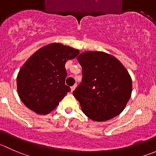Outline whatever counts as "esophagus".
I'll list each match as a JSON object with an SVG mask.
<instances>
[{
    "instance_id": "1",
    "label": "esophagus",
    "mask_w": 156,
    "mask_h": 156,
    "mask_svg": "<svg viewBox=\"0 0 156 156\" xmlns=\"http://www.w3.org/2000/svg\"><path fill=\"white\" fill-rule=\"evenodd\" d=\"M75 87H76V85H74V86H72V87H71V91L73 92L74 90H75Z\"/></svg>"
}]
</instances>
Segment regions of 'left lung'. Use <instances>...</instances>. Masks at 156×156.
<instances>
[{"label":"left lung","instance_id":"1","mask_svg":"<svg viewBox=\"0 0 156 156\" xmlns=\"http://www.w3.org/2000/svg\"><path fill=\"white\" fill-rule=\"evenodd\" d=\"M82 67V82L73 95L83 113L94 121L120 114L132 93V79L121 62L104 52L87 51L77 57Z\"/></svg>","mask_w":156,"mask_h":156}]
</instances>
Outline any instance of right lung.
Instances as JSON below:
<instances>
[{
	"mask_svg": "<svg viewBox=\"0 0 156 156\" xmlns=\"http://www.w3.org/2000/svg\"><path fill=\"white\" fill-rule=\"evenodd\" d=\"M79 51L61 43H51L36 51L22 66L16 78L22 102L38 114H48L70 91L65 84V65Z\"/></svg>",
	"mask_w": 156,
	"mask_h": 156,
	"instance_id": "right-lung-1",
	"label": "right lung"
}]
</instances>
